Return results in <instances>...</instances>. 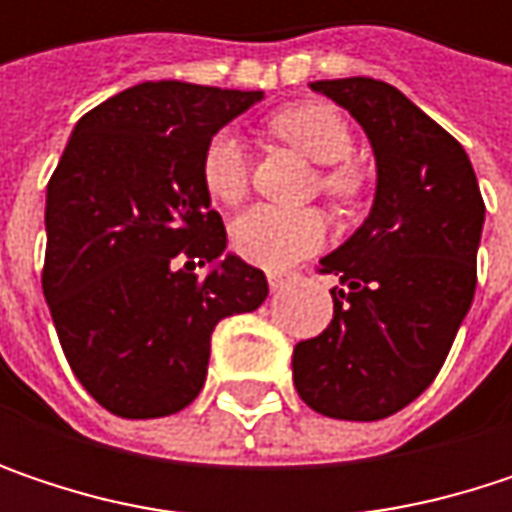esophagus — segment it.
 Here are the masks:
<instances>
[{
	"label": "esophagus",
	"mask_w": 512,
	"mask_h": 512,
	"mask_svg": "<svg viewBox=\"0 0 512 512\" xmlns=\"http://www.w3.org/2000/svg\"><path fill=\"white\" fill-rule=\"evenodd\" d=\"M266 281H269V290L275 293V290L287 287L290 281H296V272H290V269H269L266 272Z\"/></svg>",
	"instance_id": "obj_1"
}]
</instances>
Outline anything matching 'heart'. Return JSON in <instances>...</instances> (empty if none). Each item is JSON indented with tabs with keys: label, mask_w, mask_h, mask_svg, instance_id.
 Instances as JSON below:
<instances>
[{
	"label": "heart",
	"mask_w": 512,
	"mask_h": 512,
	"mask_svg": "<svg viewBox=\"0 0 512 512\" xmlns=\"http://www.w3.org/2000/svg\"><path fill=\"white\" fill-rule=\"evenodd\" d=\"M269 133L284 145L302 151L308 159L323 162L317 174L320 192L347 207L356 204L364 177L350 162L356 148L347 118L329 103H299L269 118ZM201 183L207 195L225 207H234L249 192V156L243 142L219 130L210 136L201 154ZM329 222L320 210H275L252 207L231 225L234 252L263 269H284L296 260L323 249Z\"/></svg>",
	"instance_id": "obj_1"
}]
</instances>
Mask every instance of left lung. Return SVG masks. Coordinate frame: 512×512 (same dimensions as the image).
Listing matches in <instances>:
<instances>
[{"label":"left lung","mask_w":512,"mask_h":512,"mask_svg":"<svg viewBox=\"0 0 512 512\" xmlns=\"http://www.w3.org/2000/svg\"><path fill=\"white\" fill-rule=\"evenodd\" d=\"M364 127L376 201L320 260L335 275L332 323L293 350V385L320 415L379 421L442 370L477 287L483 198L462 145L394 85L350 76L311 85Z\"/></svg>","instance_id":"obj_1"}]
</instances>
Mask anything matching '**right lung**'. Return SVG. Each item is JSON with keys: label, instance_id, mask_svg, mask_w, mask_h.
<instances>
[{"label": "right lung", "instance_id": "1", "mask_svg": "<svg viewBox=\"0 0 512 512\" xmlns=\"http://www.w3.org/2000/svg\"><path fill=\"white\" fill-rule=\"evenodd\" d=\"M263 91L133 85L76 124L47 183L44 296L64 358L118 418L186 409L219 320L260 308L266 275L225 252L201 154Z\"/></svg>", "mask_w": 512, "mask_h": 512}]
</instances>
